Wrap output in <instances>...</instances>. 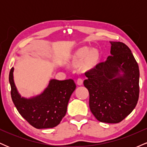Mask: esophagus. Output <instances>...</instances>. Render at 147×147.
Returning a JSON list of instances; mask_svg holds the SVG:
<instances>
[{
  "label": "esophagus",
  "instance_id": "obj_1",
  "mask_svg": "<svg viewBox=\"0 0 147 147\" xmlns=\"http://www.w3.org/2000/svg\"><path fill=\"white\" fill-rule=\"evenodd\" d=\"M77 85H79V86L83 85V80L81 79H78L77 81Z\"/></svg>",
  "mask_w": 147,
  "mask_h": 147
}]
</instances>
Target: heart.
Segmentation results:
<instances>
[{
	"label": "heart",
	"instance_id": "obj_1",
	"mask_svg": "<svg viewBox=\"0 0 147 147\" xmlns=\"http://www.w3.org/2000/svg\"><path fill=\"white\" fill-rule=\"evenodd\" d=\"M101 59L100 52L97 49L89 46L81 47L69 55L67 61L72 68L79 67L82 72H89L98 65Z\"/></svg>",
	"mask_w": 147,
	"mask_h": 147
}]
</instances>
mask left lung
Listing matches in <instances>:
<instances>
[{"label": "left lung", "mask_w": 147, "mask_h": 147, "mask_svg": "<svg viewBox=\"0 0 147 147\" xmlns=\"http://www.w3.org/2000/svg\"><path fill=\"white\" fill-rule=\"evenodd\" d=\"M111 56L85 74L89 106L101 122L115 124L132 112L139 98L138 64L127 45L110 41Z\"/></svg>", "instance_id": "obj_1"}]
</instances>
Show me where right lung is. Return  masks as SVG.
I'll return each mask as SVG.
<instances>
[{"instance_id":"right-lung-1","label":"right lung","mask_w":147,"mask_h":147,"mask_svg":"<svg viewBox=\"0 0 147 147\" xmlns=\"http://www.w3.org/2000/svg\"><path fill=\"white\" fill-rule=\"evenodd\" d=\"M13 72L14 68H11L9 75L11 99L22 117L36 129H48L58 125L66 114L69 99L76 88L74 81L50 79L41 94L26 98L18 92Z\"/></svg>"}]
</instances>
